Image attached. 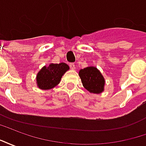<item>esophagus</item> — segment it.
Here are the masks:
<instances>
[{
  "instance_id": "obj_1",
  "label": "esophagus",
  "mask_w": 146,
  "mask_h": 146,
  "mask_svg": "<svg viewBox=\"0 0 146 146\" xmlns=\"http://www.w3.org/2000/svg\"><path fill=\"white\" fill-rule=\"evenodd\" d=\"M69 66H70V69H72V70H75V68H76V67H75V64L73 63V62H71V63L69 64Z\"/></svg>"
}]
</instances>
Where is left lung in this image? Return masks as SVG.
<instances>
[{"mask_svg": "<svg viewBox=\"0 0 146 146\" xmlns=\"http://www.w3.org/2000/svg\"><path fill=\"white\" fill-rule=\"evenodd\" d=\"M79 76L83 86L89 92L99 94L104 91V77L96 67L90 66L80 70Z\"/></svg>", "mask_w": 146, "mask_h": 146, "instance_id": "left-lung-1", "label": "left lung"}]
</instances>
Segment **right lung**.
<instances>
[{"instance_id": "add662e5", "label": "right lung", "mask_w": 146, "mask_h": 146, "mask_svg": "<svg viewBox=\"0 0 146 146\" xmlns=\"http://www.w3.org/2000/svg\"><path fill=\"white\" fill-rule=\"evenodd\" d=\"M69 70V66L64 62L51 63L48 66H45L36 75V84L38 88L42 90L53 88L59 84L62 76Z\"/></svg>"}]
</instances>
